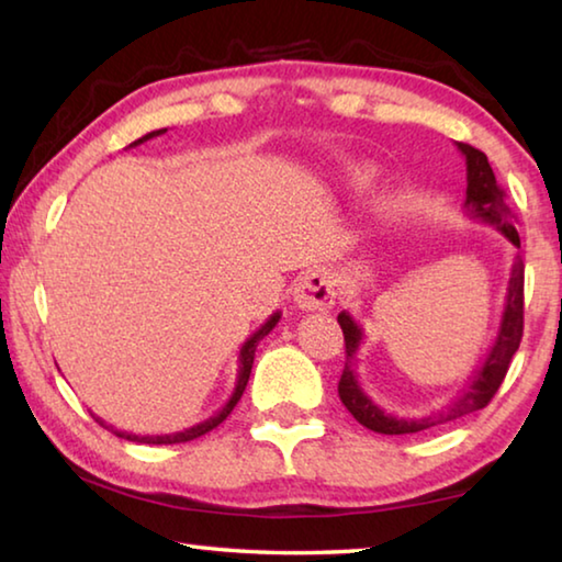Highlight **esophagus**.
Segmentation results:
<instances>
[{"label":"esophagus","instance_id":"34e87169","mask_svg":"<svg viewBox=\"0 0 562 562\" xmlns=\"http://www.w3.org/2000/svg\"><path fill=\"white\" fill-rule=\"evenodd\" d=\"M337 280L327 268L304 272L294 288V304L304 312H327L335 307Z\"/></svg>","mask_w":562,"mask_h":562}]
</instances>
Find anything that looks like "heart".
<instances>
[{
    "mask_svg": "<svg viewBox=\"0 0 562 562\" xmlns=\"http://www.w3.org/2000/svg\"><path fill=\"white\" fill-rule=\"evenodd\" d=\"M374 178H376V168L374 166H355V168L349 170V183L355 186L357 190L367 188Z\"/></svg>",
    "mask_w": 562,
    "mask_h": 562,
    "instance_id": "heart-1",
    "label": "heart"
}]
</instances>
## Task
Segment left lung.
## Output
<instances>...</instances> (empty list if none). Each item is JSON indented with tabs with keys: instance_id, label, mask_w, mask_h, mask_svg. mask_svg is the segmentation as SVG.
Masks as SVG:
<instances>
[{
	"instance_id": "1",
	"label": "left lung",
	"mask_w": 562,
	"mask_h": 562,
	"mask_svg": "<svg viewBox=\"0 0 562 562\" xmlns=\"http://www.w3.org/2000/svg\"><path fill=\"white\" fill-rule=\"evenodd\" d=\"M456 148H459L465 158V203H463L465 213H469V217H473V221H481L491 227H496L508 243L520 247V237L516 227H513V213L506 203V193H503L501 186L496 183V176H493V168L488 164L486 154H481L479 148H473L469 144H456ZM522 270H526V265H522L518 255L510 270L506 307H503L496 339H493L483 364L473 372L471 384L465 386L453 402H449L431 416L406 418V416L386 414L382 406H376L372 398L367 396V392L359 384L357 369H355V357L361 339H364V329L357 325L349 312H339L337 322L341 331H345V347H347V364L339 379V398L341 404L347 406V412L355 416L361 426H367V429H372L376 434H386V436H398V434H416V431L431 429V426L451 424L456 418L469 416L473 412H479V408L488 406L493 394L498 392L501 382L506 379L513 355H516L520 347Z\"/></svg>"
}]
</instances>
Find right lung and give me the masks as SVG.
Returning a JSON list of instances; mask_svg holds the SVG:
<instances>
[{
  "instance_id": "right-lung-1",
  "label": "right lung",
  "mask_w": 562,
  "mask_h": 562,
  "mask_svg": "<svg viewBox=\"0 0 562 562\" xmlns=\"http://www.w3.org/2000/svg\"><path fill=\"white\" fill-rule=\"evenodd\" d=\"M160 133H166V128H158V131H150V133H146L144 138L133 140V144H131L128 148H133V146H140V144H144V140L160 136ZM278 322H280V312H274V315H270V319L265 322V325H262L258 331H255V335H252L250 339H247L245 345L240 347V357H237V382H235L233 394H231V398H227V402H225V406L221 408V412H217V414H215V416H211V418H205V422L195 424V426H190V429L176 431V434H160V436H138V434H128V431H119V429H113V426H109V424L103 422V418H99V416H93V418H97V422H99L101 426H106L109 431L116 434L119 439H126V441H138V443H186V441H193V439H198V436H203V434H207V431H213L217 424H223V422H225L227 414H231L233 408H235V404L240 402V396H243L245 386H247V379H250V372H252L255 349H258L260 339H265V337L270 335V331L274 329V325H278Z\"/></svg>"
}]
</instances>
